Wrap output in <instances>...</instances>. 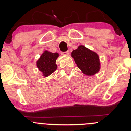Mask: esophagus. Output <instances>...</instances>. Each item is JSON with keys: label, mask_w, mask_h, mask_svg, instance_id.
I'll return each instance as SVG.
<instances>
[{"label": "esophagus", "mask_w": 131, "mask_h": 131, "mask_svg": "<svg viewBox=\"0 0 131 131\" xmlns=\"http://www.w3.org/2000/svg\"><path fill=\"white\" fill-rule=\"evenodd\" d=\"M69 53H70L69 51H66V52H63V54H64V55H68V54H69Z\"/></svg>", "instance_id": "obj_1"}]
</instances>
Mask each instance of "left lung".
Returning <instances> with one entry per match:
<instances>
[{
    "label": "left lung",
    "mask_w": 131,
    "mask_h": 131,
    "mask_svg": "<svg viewBox=\"0 0 131 131\" xmlns=\"http://www.w3.org/2000/svg\"><path fill=\"white\" fill-rule=\"evenodd\" d=\"M72 57L75 60L78 68L83 73L92 76L98 73L100 69V61L97 53L89 49L84 46H79L72 51Z\"/></svg>",
    "instance_id": "left-lung-1"
}]
</instances>
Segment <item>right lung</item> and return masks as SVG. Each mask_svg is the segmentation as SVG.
<instances>
[{"instance_id":"obj_1","label":"right lung","mask_w":131,"mask_h":131,"mask_svg":"<svg viewBox=\"0 0 131 131\" xmlns=\"http://www.w3.org/2000/svg\"><path fill=\"white\" fill-rule=\"evenodd\" d=\"M59 56L57 52L52 53L48 51H45L37 61V67L43 73V76L47 77L51 75L56 69V59Z\"/></svg>"}]
</instances>
